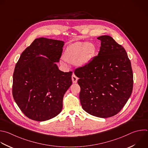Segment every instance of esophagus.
I'll return each instance as SVG.
<instances>
[{
	"label": "esophagus",
	"instance_id": "esophagus-1",
	"mask_svg": "<svg viewBox=\"0 0 148 148\" xmlns=\"http://www.w3.org/2000/svg\"><path fill=\"white\" fill-rule=\"evenodd\" d=\"M72 78V81H73V83H77V81L78 79V77H77L75 74H73L72 75V78Z\"/></svg>",
	"mask_w": 148,
	"mask_h": 148
}]
</instances>
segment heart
<instances>
[{
  "instance_id": "heart-1",
  "label": "heart",
  "mask_w": 148,
  "mask_h": 148,
  "mask_svg": "<svg viewBox=\"0 0 148 148\" xmlns=\"http://www.w3.org/2000/svg\"><path fill=\"white\" fill-rule=\"evenodd\" d=\"M95 52L96 48L93 43L76 42L67 47L63 59L69 63H75L79 67H84L90 63Z\"/></svg>"
}]
</instances>
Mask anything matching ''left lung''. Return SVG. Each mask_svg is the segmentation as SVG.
Here are the masks:
<instances>
[{
	"instance_id": "left-lung-1",
	"label": "left lung",
	"mask_w": 148,
	"mask_h": 148,
	"mask_svg": "<svg viewBox=\"0 0 148 148\" xmlns=\"http://www.w3.org/2000/svg\"><path fill=\"white\" fill-rule=\"evenodd\" d=\"M97 39L101 41L97 56L74 74L79 78L82 109L92 116L108 118L119 113L128 101L132 92L133 73L121 45L109 35Z\"/></svg>"
}]
</instances>
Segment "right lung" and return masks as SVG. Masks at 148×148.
<instances>
[{
    "instance_id": "right-lung-1",
    "label": "right lung",
    "mask_w": 148,
    "mask_h": 148,
    "mask_svg": "<svg viewBox=\"0 0 148 148\" xmlns=\"http://www.w3.org/2000/svg\"><path fill=\"white\" fill-rule=\"evenodd\" d=\"M64 44L59 40L35 39L16 64L13 96L21 112L31 120H50L62 110L63 96L72 84L73 74L60 71L56 64L60 61Z\"/></svg>"
}]
</instances>
